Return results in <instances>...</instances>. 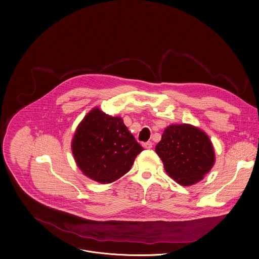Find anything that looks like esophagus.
Returning <instances> with one entry per match:
<instances>
[{"instance_id": "obj_1", "label": "esophagus", "mask_w": 259, "mask_h": 259, "mask_svg": "<svg viewBox=\"0 0 259 259\" xmlns=\"http://www.w3.org/2000/svg\"><path fill=\"white\" fill-rule=\"evenodd\" d=\"M142 146H143L145 149H151L152 146H153V143L150 142V141H148V142H145V143L142 144Z\"/></svg>"}]
</instances>
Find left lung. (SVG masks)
<instances>
[{
	"label": "left lung",
	"mask_w": 259,
	"mask_h": 259,
	"mask_svg": "<svg viewBox=\"0 0 259 259\" xmlns=\"http://www.w3.org/2000/svg\"><path fill=\"white\" fill-rule=\"evenodd\" d=\"M167 174L182 186L203 179L214 164V151L208 136L190 124L168 126L155 149Z\"/></svg>",
	"instance_id": "obj_1"
}]
</instances>
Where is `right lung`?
I'll use <instances>...</instances> for the list:
<instances>
[{
    "mask_svg": "<svg viewBox=\"0 0 259 259\" xmlns=\"http://www.w3.org/2000/svg\"><path fill=\"white\" fill-rule=\"evenodd\" d=\"M71 150L78 168L87 177L109 184L129 172L143 148L122 118L93 108L78 125Z\"/></svg>",
    "mask_w": 259,
    "mask_h": 259,
    "instance_id": "1",
    "label": "right lung"
}]
</instances>
